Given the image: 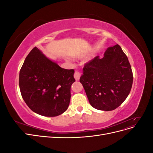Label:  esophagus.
Listing matches in <instances>:
<instances>
[{"mask_svg": "<svg viewBox=\"0 0 153 153\" xmlns=\"http://www.w3.org/2000/svg\"><path fill=\"white\" fill-rule=\"evenodd\" d=\"M80 76H81V73L79 71H75V73H74V77H75L76 80H79Z\"/></svg>", "mask_w": 153, "mask_h": 153, "instance_id": "esophagus-1", "label": "esophagus"}]
</instances>
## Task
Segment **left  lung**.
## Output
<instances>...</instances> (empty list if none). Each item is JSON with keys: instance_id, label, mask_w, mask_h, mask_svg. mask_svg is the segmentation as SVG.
<instances>
[{"instance_id": "1", "label": "left lung", "mask_w": 153, "mask_h": 153, "mask_svg": "<svg viewBox=\"0 0 153 153\" xmlns=\"http://www.w3.org/2000/svg\"><path fill=\"white\" fill-rule=\"evenodd\" d=\"M80 82L92 107L110 111L126 99L133 84V72L126 55L117 44L108 47L104 57L85 64Z\"/></svg>"}]
</instances>
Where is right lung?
Here are the masks:
<instances>
[{"mask_svg": "<svg viewBox=\"0 0 153 153\" xmlns=\"http://www.w3.org/2000/svg\"><path fill=\"white\" fill-rule=\"evenodd\" d=\"M74 69L60 67L34 47L20 71L19 86L25 103L35 113L55 117L68 109Z\"/></svg>", "mask_w": 153, "mask_h": 153, "instance_id": "right-lung-1", "label": "right lung"}]
</instances>
